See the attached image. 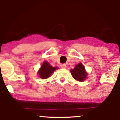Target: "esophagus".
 Wrapping results in <instances>:
<instances>
[{"label": "esophagus", "mask_w": 120, "mask_h": 120, "mask_svg": "<svg viewBox=\"0 0 120 120\" xmlns=\"http://www.w3.org/2000/svg\"><path fill=\"white\" fill-rule=\"evenodd\" d=\"M61 67L62 69H66V64L64 63L62 64L61 65Z\"/></svg>", "instance_id": "34e87169"}]
</instances>
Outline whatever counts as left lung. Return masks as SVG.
<instances>
[{"label": "left lung", "instance_id": "obj_1", "mask_svg": "<svg viewBox=\"0 0 120 120\" xmlns=\"http://www.w3.org/2000/svg\"><path fill=\"white\" fill-rule=\"evenodd\" d=\"M70 72L74 79L78 81H83L87 76V73L86 72L83 65L81 63L77 64L73 69H71Z\"/></svg>", "mask_w": 120, "mask_h": 120}]
</instances>
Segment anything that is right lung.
<instances>
[{"mask_svg": "<svg viewBox=\"0 0 120 120\" xmlns=\"http://www.w3.org/2000/svg\"><path fill=\"white\" fill-rule=\"evenodd\" d=\"M57 69H59V68L52 67L47 61H45L41 66V69H40L38 73L40 78H42V79H47L49 78L51 73H52L53 71Z\"/></svg>", "mask_w": 120, "mask_h": 120, "instance_id": "1", "label": "right lung"}]
</instances>
